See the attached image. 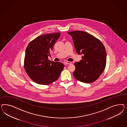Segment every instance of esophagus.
<instances>
[{"label":"esophagus","instance_id":"esophagus-1","mask_svg":"<svg viewBox=\"0 0 127 127\" xmlns=\"http://www.w3.org/2000/svg\"><path fill=\"white\" fill-rule=\"evenodd\" d=\"M71 62H64V64L65 65H69V64H71Z\"/></svg>","mask_w":127,"mask_h":127}]
</instances>
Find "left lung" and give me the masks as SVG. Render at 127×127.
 <instances>
[{"label": "left lung", "instance_id": "left-lung-1", "mask_svg": "<svg viewBox=\"0 0 127 127\" xmlns=\"http://www.w3.org/2000/svg\"><path fill=\"white\" fill-rule=\"evenodd\" d=\"M73 40L76 52L82 54V60L74 63V77L85 83L96 81L105 68L107 54L99 39L87 32L75 31L67 32Z\"/></svg>", "mask_w": 127, "mask_h": 127}]
</instances>
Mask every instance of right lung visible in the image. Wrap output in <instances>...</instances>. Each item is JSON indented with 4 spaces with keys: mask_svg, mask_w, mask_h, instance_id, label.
Wrapping results in <instances>:
<instances>
[{
    "mask_svg": "<svg viewBox=\"0 0 127 127\" xmlns=\"http://www.w3.org/2000/svg\"><path fill=\"white\" fill-rule=\"evenodd\" d=\"M61 35L60 32L39 36L28 45L25 52L24 68L36 83L48 85L58 80L64 65L51 62L48 56Z\"/></svg>",
    "mask_w": 127,
    "mask_h": 127,
    "instance_id": "obj_1",
    "label": "right lung"
}]
</instances>
